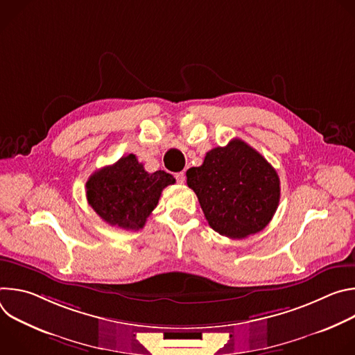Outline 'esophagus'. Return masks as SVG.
<instances>
[{"label":"esophagus","mask_w":355,"mask_h":355,"mask_svg":"<svg viewBox=\"0 0 355 355\" xmlns=\"http://www.w3.org/2000/svg\"><path fill=\"white\" fill-rule=\"evenodd\" d=\"M175 180L178 184H184L185 182V174L184 173H177L175 174Z\"/></svg>","instance_id":"1"}]
</instances>
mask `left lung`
<instances>
[{
	"label": "left lung",
	"mask_w": 355,
	"mask_h": 355,
	"mask_svg": "<svg viewBox=\"0 0 355 355\" xmlns=\"http://www.w3.org/2000/svg\"><path fill=\"white\" fill-rule=\"evenodd\" d=\"M187 184L209 226L230 239L263 230L279 204L275 168L240 139L208 151L202 166L187 171Z\"/></svg>",
	"instance_id": "obj_1"
}]
</instances>
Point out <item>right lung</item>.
I'll return each instance as SVG.
<instances>
[{"label":"right lung","instance_id":"1","mask_svg":"<svg viewBox=\"0 0 355 355\" xmlns=\"http://www.w3.org/2000/svg\"><path fill=\"white\" fill-rule=\"evenodd\" d=\"M171 174L147 173L135 155L95 171L87 181V200L111 226L139 230L157 207L162 191L174 184Z\"/></svg>","mask_w":355,"mask_h":355}]
</instances>
